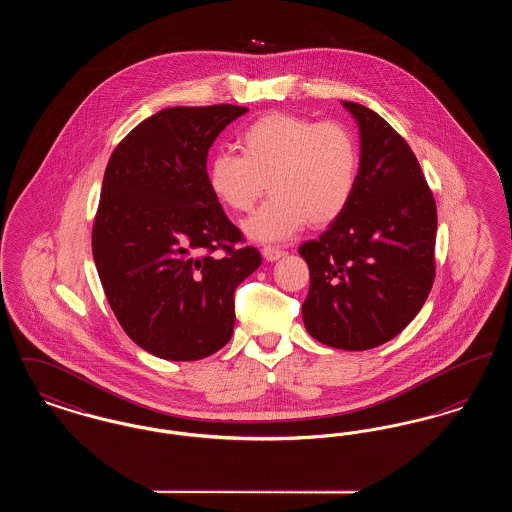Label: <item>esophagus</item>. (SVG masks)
Listing matches in <instances>:
<instances>
[{"instance_id":"1","label":"esophagus","mask_w":512,"mask_h":512,"mask_svg":"<svg viewBox=\"0 0 512 512\" xmlns=\"http://www.w3.org/2000/svg\"><path fill=\"white\" fill-rule=\"evenodd\" d=\"M284 255H286V251H282V249H278V247H270V245H267V247L263 249V257L267 259L268 263H274V261L282 259Z\"/></svg>"}]
</instances>
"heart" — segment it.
<instances>
[{
  "label": "heart",
  "mask_w": 512,
  "mask_h": 512,
  "mask_svg": "<svg viewBox=\"0 0 512 512\" xmlns=\"http://www.w3.org/2000/svg\"><path fill=\"white\" fill-rule=\"evenodd\" d=\"M242 151L217 153L207 167V184L220 205L247 213L268 182L272 197L242 224L253 242H284L307 220L328 226L355 192L359 146L341 122L270 113L245 128Z\"/></svg>",
  "instance_id": "heart-1"
}]
</instances>
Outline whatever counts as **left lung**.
I'll return each mask as SVG.
<instances>
[{"mask_svg":"<svg viewBox=\"0 0 512 512\" xmlns=\"http://www.w3.org/2000/svg\"><path fill=\"white\" fill-rule=\"evenodd\" d=\"M343 107L359 126L357 186L340 219L299 247L311 276L301 313L320 343L365 351L393 340L432 290L438 211L409 144L365 105Z\"/></svg>","mask_w":512,"mask_h":512,"instance_id":"1","label":"left lung"}]
</instances>
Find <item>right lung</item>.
I'll return each mask as SVG.
<instances>
[{
	"label": "right lung",
	"instance_id": "right-lung-1",
	"mask_svg": "<svg viewBox=\"0 0 512 512\" xmlns=\"http://www.w3.org/2000/svg\"><path fill=\"white\" fill-rule=\"evenodd\" d=\"M247 113L238 105L171 107L113 151L92 251L107 301L128 338L167 361H199L234 332V292L261 267L255 247L207 184V153ZM222 250V258L215 256Z\"/></svg>",
	"mask_w": 512,
	"mask_h": 512
}]
</instances>
